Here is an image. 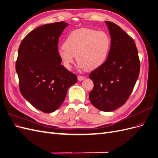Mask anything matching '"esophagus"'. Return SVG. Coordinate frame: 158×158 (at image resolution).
Returning <instances> with one entry per match:
<instances>
[{"mask_svg":"<svg viewBox=\"0 0 158 158\" xmlns=\"http://www.w3.org/2000/svg\"><path fill=\"white\" fill-rule=\"evenodd\" d=\"M84 79H85V77H84V76H78V80L79 81H82Z\"/></svg>","mask_w":158,"mask_h":158,"instance_id":"34e87169","label":"esophagus"}]
</instances>
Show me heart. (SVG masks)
Returning <instances> with one entry per match:
<instances>
[{"label": "heart", "instance_id": "obj_1", "mask_svg": "<svg viewBox=\"0 0 158 158\" xmlns=\"http://www.w3.org/2000/svg\"><path fill=\"white\" fill-rule=\"evenodd\" d=\"M111 47V39L104 31L92 28H80L65 38L59 56L63 66L70 70L75 56L80 68L94 70L106 62Z\"/></svg>", "mask_w": 158, "mask_h": 158}]
</instances>
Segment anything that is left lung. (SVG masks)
Returning a JSON list of instances; mask_svg holds the SVG:
<instances>
[{
    "mask_svg": "<svg viewBox=\"0 0 158 158\" xmlns=\"http://www.w3.org/2000/svg\"><path fill=\"white\" fill-rule=\"evenodd\" d=\"M106 23L111 47L106 62L89 75L94 85L89 98L95 107L109 112L122 106L128 99L139 76L140 63L132 38L114 23Z\"/></svg>",
    "mask_w": 158,
    "mask_h": 158,
    "instance_id": "obj_1",
    "label": "left lung"
}]
</instances>
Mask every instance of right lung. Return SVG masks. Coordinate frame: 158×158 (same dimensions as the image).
<instances>
[{"label":"right lung","instance_id":"obj_1","mask_svg":"<svg viewBox=\"0 0 158 158\" xmlns=\"http://www.w3.org/2000/svg\"><path fill=\"white\" fill-rule=\"evenodd\" d=\"M69 26L64 22L35 28L23 38L18 49L16 70L20 91L28 102L44 113H52L63 103L77 76L63 65L58 41Z\"/></svg>","mask_w":158,"mask_h":158}]
</instances>
